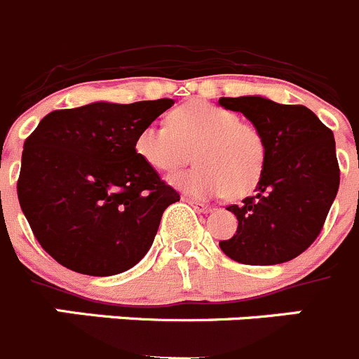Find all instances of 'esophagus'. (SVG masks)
I'll return each instance as SVG.
<instances>
[{
  "label": "esophagus",
  "instance_id": "esophagus-1",
  "mask_svg": "<svg viewBox=\"0 0 359 359\" xmlns=\"http://www.w3.org/2000/svg\"><path fill=\"white\" fill-rule=\"evenodd\" d=\"M187 203H189V205L192 206L194 210H197V212H199V213H210L213 210L212 206L203 205V203H199V201H192V199H187Z\"/></svg>",
  "mask_w": 359,
  "mask_h": 359
}]
</instances>
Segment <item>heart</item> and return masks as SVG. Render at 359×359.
Masks as SVG:
<instances>
[{
  "instance_id": "heart-1",
  "label": "heart",
  "mask_w": 359,
  "mask_h": 359,
  "mask_svg": "<svg viewBox=\"0 0 359 359\" xmlns=\"http://www.w3.org/2000/svg\"><path fill=\"white\" fill-rule=\"evenodd\" d=\"M135 149L160 172L182 167L194 151L197 165L170 176L169 183L197 199L249 194L262 177L267 153L258 128L240 121L236 111L206 101L177 107L169 124H146L137 135Z\"/></svg>"
}]
</instances>
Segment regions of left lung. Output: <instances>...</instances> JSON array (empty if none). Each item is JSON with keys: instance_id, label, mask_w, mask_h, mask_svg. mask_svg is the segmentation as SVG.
Here are the masks:
<instances>
[{"instance_id": "1", "label": "left lung", "mask_w": 359, "mask_h": 359, "mask_svg": "<svg viewBox=\"0 0 359 359\" xmlns=\"http://www.w3.org/2000/svg\"><path fill=\"white\" fill-rule=\"evenodd\" d=\"M219 104L244 114L265 140V167L242 205L228 210L236 233L219 245L245 265H278L306 251L320 233L338 185L334 137L301 104H279L263 96L220 97Z\"/></svg>"}]
</instances>
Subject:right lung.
I'll return each instance as SVG.
<instances>
[{
  "mask_svg": "<svg viewBox=\"0 0 359 359\" xmlns=\"http://www.w3.org/2000/svg\"><path fill=\"white\" fill-rule=\"evenodd\" d=\"M172 104L96 101L55 110L26 139L19 205L39 244L60 265L104 278L149 251L163 210L180 196L139 156L135 140Z\"/></svg>",
  "mask_w": 359,
  "mask_h": 359,
  "instance_id": "1",
  "label": "right lung"
}]
</instances>
